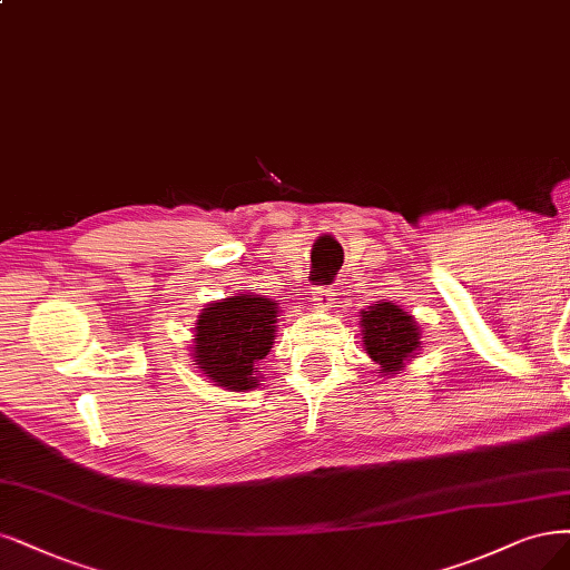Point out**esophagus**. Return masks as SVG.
<instances>
[{
    "instance_id": "34e87169",
    "label": "esophagus",
    "mask_w": 570,
    "mask_h": 570,
    "mask_svg": "<svg viewBox=\"0 0 570 570\" xmlns=\"http://www.w3.org/2000/svg\"><path fill=\"white\" fill-rule=\"evenodd\" d=\"M335 292H332L330 287H316L311 292V299H313V304H316V308H323V311H327V308H332V304H335Z\"/></svg>"
}]
</instances>
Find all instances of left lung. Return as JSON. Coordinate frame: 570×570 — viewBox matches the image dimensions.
I'll return each instance as SVG.
<instances>
[{"label": "left lung", "mask_w": 570, "mask_h": 570, "mask_svg": "<svg viewBox=\"0 0 570 570\" xmlns=\"http://www.w3.org/2000/svg\"><path fill=\"white\" fill-rule=\"evenodd\" d=\"M361 332L367 356L380 363L382 375H399L410 358L422 348L417 321L401 306L386 299L361 311Z\"/></svg>", "instance_id": "1"}]
</instances>
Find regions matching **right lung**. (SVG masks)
<instances>
[{"instance_id": "right-lung-1", "label": "right lung", "mask_w": 570, "mask_h": 570, "mask_svg": "<svg viewBox=\"0 0 570 570\" xmlns=\"http://www.w3.org/2000/svg\"><path fill=\"white\" fill-rule=\"evenodd\" d=\"M278 304L262 294H240L207 304L195 323L193 365L217 386L252 391L259 386V361L276 340Z\"/></svg>"}]
</instances>
